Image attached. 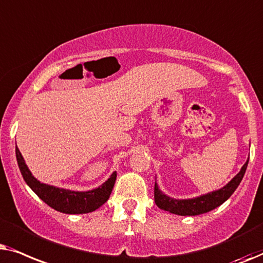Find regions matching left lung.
Here are the masks:
<instances>
[{
	"label": "left lung",
	"mask_w": 263,
	"mask_h": 263,
	"mask_svg": "<svg viewBox=\"0 0 263 263\" xmlns=\"http://www.w3.org/2000/svg\"><path fill=\"white\" fill-rule=\"evenodd\" d=\"M248 162L249 160H247V162L243 164L239 173L230 181L229 184L219 189V190L209 192V194L202 195L199 197L190 198V199H176L172 197H168L164 194L161 192V190L155 183V187H154V198H155L156 205L160 209L163 211L173 213L177 215H199L203 213H208L215 209L219 205H221L223 202L227 201L231 197V195L236 191L238 185L240 184L241 179H243L244 174H246Z\"/></svg>",
	"instance_id": "obj_1"
}]
</instances>
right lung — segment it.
Listing matches in <instances>:
<instances>
[{
	"mask_svg": "<svg viewBox=\"0 0 263 263\" xmlns=\"http://www.w3.org/2000/svg\"><path fill=\"white\" fill-rule=\"evenodd\" d=\"M15 155L17 166L26 184L49 207L65 214H85L99 209L108 201L117 180V172H114L106 183L90 191H71L55 187L52 185L41 183L32 176L17 146L15 148Z\"/></svg>",
	"mask_w": 263,
	"mask_h": 263,
	"instance_id": "add662e5",
	"label": "right lung"
}]
</instances>
